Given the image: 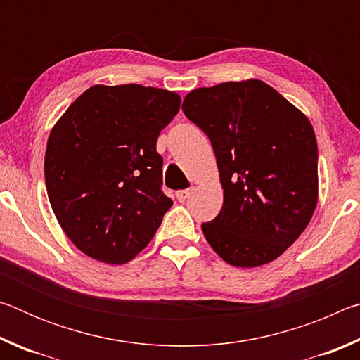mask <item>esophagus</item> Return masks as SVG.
<instances>
[{"instance_id": "34e87169", "label": "esophagus", "mask_w": 360, "mask_h": 360, "mask_svg": "<svg viewBox=\"0 0 360 360\" xmlns=\"http://www.w3.org/2000/svg\"><path fill=\"white\" fill-rule=\"evenodd\" d=\"M192 191H193V188H187V191L176 192V198H178L179 202H186V200L192 195Z\"/></svg>"}]
</instances>
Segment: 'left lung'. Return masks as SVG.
<instances>
[{"mask_svg":"<svg viewBox=\"0 0 360 360\" xmlns=\"http://www.w3.org/2000/svg\"><path fill=\"white\" fill-rule=\"evenodd\" d=\"M182 111L212 144L224 205L202 224L222 260L252 268L278 259L318 205V143L300 109L259 79L186 95Z\"/></svg>","mask_w":360,"mask_h":360,"instance_id":"left-lung-1","label":"left lung"}]
</instances>
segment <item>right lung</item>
Returning <instances> with one entry per match:
<instances>
[{"mask_svg": "<svg viewBox=\"0 0 360 360\" xmlns=\"http://www.w3.org/2000/svg\"><path fill=\"white\" fill-rule=\"evenodd\" d=\"M179 105L169 90L98 84L52 127L44 158L49 202L85 255L127 264L155 235L173 205L160 191L157 138Z\"/></svg>", "mask_w": 360, "mask_h": 360, "instance_id": "1", "label": "right lung"}]
</instances>
